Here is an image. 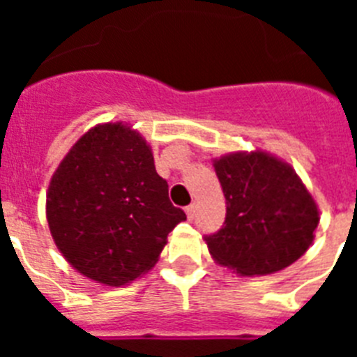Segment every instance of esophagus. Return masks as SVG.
I'll list each match as a JSON object with an SVG mask.
<instances>
[{"label":"esophagus","instance_id":"1","mask_svg":"<svg viewBox=\"0 0 357 357\" xmlns=\"http://www.w3.org/2000/svg\"><path fill=\"white\" fill-rule=\"evenodd\" d=\"M185 214H188V220H195V216H197V206L191 204V206L185 207Z\"/></svg>","mask_w":357,"mask_h":357}]
</instances>
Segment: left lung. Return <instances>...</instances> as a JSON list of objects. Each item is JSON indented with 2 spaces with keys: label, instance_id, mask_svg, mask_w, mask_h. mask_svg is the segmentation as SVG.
Returning a JSON list of instances; mask_svg holds the SVG:
<instances>
[{
  "label": "left lung",
  "instance_id": "obj_1",
  "mask_svg": "<svg viewBox=\"0 0 357 357\" xmlns=\"http://www.w3.org/2000/svg\"><path fill=\"white\" fill-rule=\"evenodd\" d=\"M225 195L223 227L206 241L211 255L241 275H266L295 263L318 227V207L289 164L230 153L214 160Z\"/></svg>",
  "mask_w": 357,
  "mask_h": 357
}]
</instances>
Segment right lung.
<instances>
[{
	"label": "right lung",
	"instance_id": "1",
	"mask_svg": "<svg viewBox=\"0 0 357 357\" xmlns=\"http://www.w3.org/2000/svg\"><path fill=\"white\" fill-rule=\"evenodd\" d=\"M46 216L68 263L109 286L148 272L185 220L169 202L151 148L121 123L98 125L69 150L50 182Z\"/></svg>",
	"mask_w": 357,
	"mask_h": 357
}]
</instances>
